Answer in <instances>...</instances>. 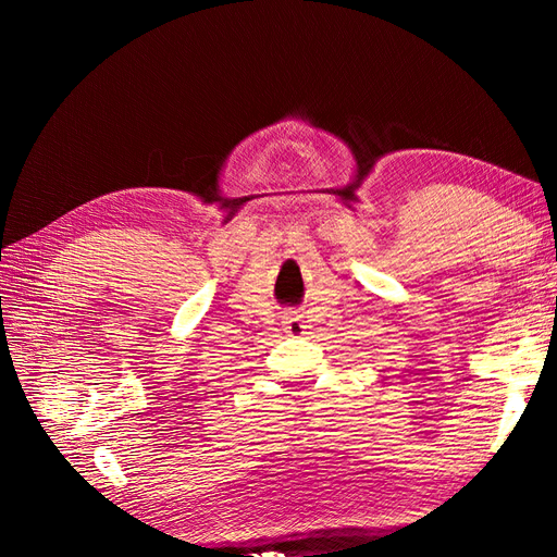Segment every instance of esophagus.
Wrapping results in <instances>:
<instances>
[{
	"label": "esophagus",
	"mask_w": 557,
	"mask_h": 557,
	"mask_svg": "<svg viewBox=\"0 0 557 557\" xmlns=\"http://www.w3.org/2000/svg\"><path fill=\"white\" fill-rule=\"evenodd\" d=\"M283 327H285V332H290V334H295V336H299V334H305V320H301V315H297L295 311H290V313H285L283 315Z\"/></svg>",
	"instance_id": "esophagus-1"
}]
</instances>
